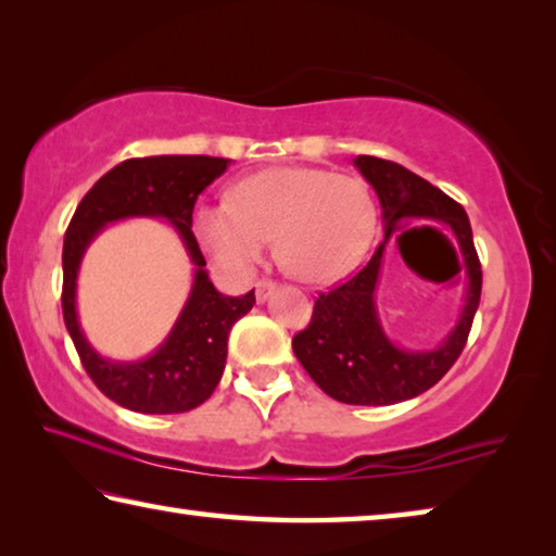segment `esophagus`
<instances>
[{"label": "esophagus", "mask_w": 556, "mask_h": 556, "mask_svg": "<svg viewBox=\"0 0 556 556\" xmlns=\"http://www.w3.org/2000/svg\"><path fill=\"white\" fill-rule=\"evenodd\" d=\"M275 287H277V285H275V281H271V279L257 281V285H255V296H257V301H267L271 291H275Z\"/></svg>", "instance_id": "1"}]
</instances>
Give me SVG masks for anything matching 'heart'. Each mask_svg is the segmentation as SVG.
I'll use <instances>...</instances> for the list:
<instances>
[{"label":"heart","instance_id":"heart-1","mask_svg":"<svg viewBox=\"0 0 556 556\" xmlns=\"http://www.w3.org/2000/svg\"><path fill=\"white\" fill-rule=\"evenodd\" d=\"M372 230L375 203L363 181L306 166L265 168L235 184L228 203L193 213L205 255L232 277H248L275 238L287 271L331 281L357 267Z\"/></svg>","mask_w":556,"mask_h":556}]
</instances>
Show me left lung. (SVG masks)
I'll list each match as a JSON object with an SVG mask.
<instances>
[{"mask_svg":"<svg viewBox=\"0 0 556 556\" xmlns=\"http://www.w3.org/2000/svg\"><path fill=\"white\" fill-rule=\"evenodd\" d=\"M353 164L378 193L384 240L353 279L326 294H318L312 324L294 336L291 348L304 370L328 397L345 404L380 407V404L417 397L434 388L451 370V365L464 351L470 324L481 304L483 271L473 248L468 215L454 199L388 159L357 156ZM407 219H417L415 227L428 229L431 224H446L459 244L469 279L467 304L457 326L442 345L431 352H404L394 346L383 333L374 306L383 248L399 229V223Z\"/></svg>","mask_w":556,"mask_h":556,"instance_id":"obj_1","label":"left lung"}]
</instances>
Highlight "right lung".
I'll use <instances>...</instances> for the list:
<instances>
[{
	"mask_svg": "<svg viewBox=\"0 0 556 556\" xmlns=\"http://www.w3.org/2000/svg\"><path fill=\"white\" fill-rule=\"evenodd\" d=\"M230 159L147 156L127 159L108 172L78 203L63 240V321L83 368L102 394L131 412L178 414L195 409L218 388L228 357V336L238 318L255 306V289L225 296L205 271L203 252L191 230L193 205ZM125 217H164L179 232L194 262V287L167 341L144 362L119 364L102 358L77 321L74 289L87 244L110 222Z\"/></svg>",
	"mask_w": 556,
	"mask_h": 556,
	"instance_id": "1",
	"label": "right lung"
}]
</instances>
